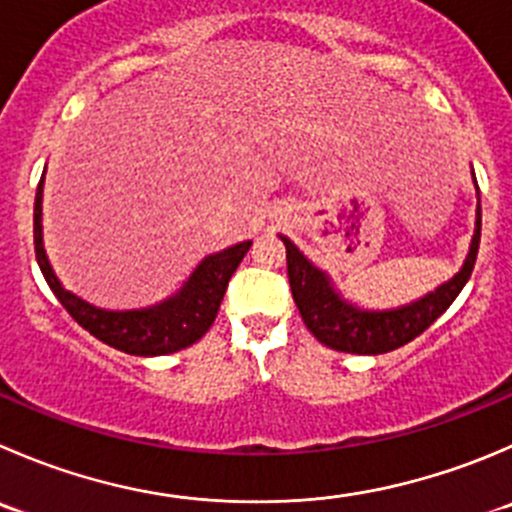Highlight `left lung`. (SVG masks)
Listing matches in <instances>:
<instances>
[{
	"label": "left lung",
	"instance_id": "1",
	"mask_svg": "<svg viewBox=\"0 0 512 512\" xmlns=\"http://www.w3.org/2000/svg\"><path fill=\"white\" fill-rule=\"evenodd\" d=\"M475 190H478V182H475ZM280 240L285 242L287 250V277H290L292 297H295V305L305 320L307 330L332 350L352 352V355H382V352L408 345L420 332L428 330L453 305L465 282L470 280L480 247V190L478 210H475V232L463 267L448 282L435 287L420 300L393 307V310H365V307L345 300L332 277L312 265L297 250L295 242L287 240L285 235H280Z\"/></svg>",
	"mask_w": 512,
	"mask_h": 512
}]
</instances>
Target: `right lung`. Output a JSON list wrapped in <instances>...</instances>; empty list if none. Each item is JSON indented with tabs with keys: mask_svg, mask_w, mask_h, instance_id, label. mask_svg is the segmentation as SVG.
Wrapping results in <instances>:
<instances>
[{
	"mask_svg": "<svg viewBox=\"0 0 512 512\" xmlns=\"http://www.w3.org/2000/svg\"><path fill=\"white\" fill-rule=\"evenodd\" d=\"M42 192L44 175L34 197V252H37L39 270L54 297L89 335L127 355L155 357L185 350L210 330L225 297L227 282L250 250V240L207 255L187 277L185 285L157 305L140 307V310H102L74 292L64 290L59 277L54 275L42 240Z\"/></svg>",
	"mask_w": 512,
	"mask_h": 512,
	"instance_id": "obj_1",
	"label": "right lung"
}]
</instances>
